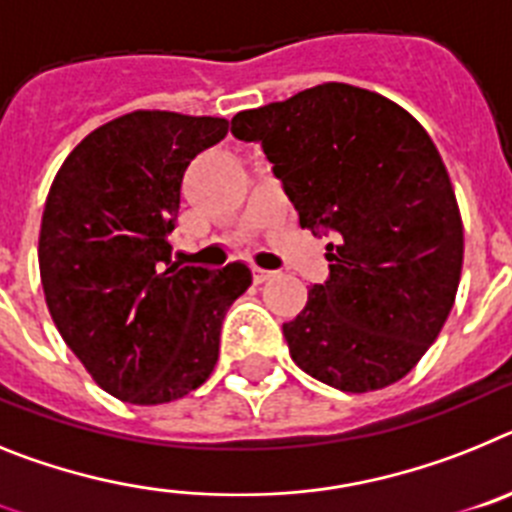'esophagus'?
Listing matches in <instances>:
<instances>
[{
    "label": "esophagus",
    "instance_id": "34e87169",
    "mask_svg": "<svg viewBox=\"0 0 512 512\" xmlns=\"http://www.w3.org/2000/svg\"><path fill=\"white\" fill-rule=\"evenodd\" d=\"M273 270H262V268H252V278H255V283H265L273 278Z\"/></svg>",
    "mask_w": 512,
    "mask_h": 512
}]
</instances>
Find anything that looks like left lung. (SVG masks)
<instances>
[{
    "label": "left lung",
    "mask_w": 512,
    "mask_h": 512,
    "mask_svg": "<svg viewBox=\"0 0 512 512\" xmlns=\"http://www.w3.org/2000/svg\"><path fill=\"white\" fill-rule=\"evenodd\" d=\"M231 133L260 141L299 211L330 229V278L283 324L301 371L350 394L384 389L417 366L459 291L464 224L428 131L397 102L324 82L242 110Z\"/></svg>",
    "instance_id": "left-lung-1"
}]
</instances>
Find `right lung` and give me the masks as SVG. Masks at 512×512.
<instances>
[{
    "mask_svg": "<svg viewBox=\"0 0 512 512\" xmlns=\"http://www.w3.org/2000/svg\"><path fill=\"white\" fill-rule=\"evenodd\" d=\"M229 131L226 118L133 110L87 133L53 177L38 265L56 330L100 389L164 404L219 361L221 322L252 283L170 260L182 175Z\"/></svg>",
    "mask_w": 512,
    "mask_h": 512,
    "instance_id": "obj_1",
    "label": "right lung"
}]
</instances>
